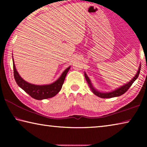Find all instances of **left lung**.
<instances>
[{"mask_svg": "<svg viewBox=\"0 0 147 147\" xmlns=\"http://www.w3.org/2000/svg\"><path fill=\"white\" fill-rule=\"evenodd\" d=\"M140 70H141V65L139 67L138 71L137 72L136 74L134 76V77H133V78L131 79L130 82H128L127 84H125L123 86L119 87V88L115 89V90H113L109 92H101V91H98L97 89H96L94 88V86H93V84H92L90 79H89V78L88 76V75H87V74L86 73H84V76H85L87 82H88L89 88L91 89V90L94 94H95V95H96L100 98H108L117 97V96H119L122 95V94H123L124 93H125L126 91L130 88L131 84H132L134 82L136 81V80L138 78L139 73H140Z\"/></svg>", "mask_w": 147, "mask_h": 147, "instance_id": "1", "label": "left lung"}]
</instances>
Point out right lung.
<instances>
[{
  "mask_svg": "<svg viewBox=\"0 0 147 147\" xmlns=\"http://www.w3.org/2000/svg\"><path fill=\"white\" fill-rule=\"evenodd\" d=\"M13 65L14 78L17 85L21 89H23L30 96L36 100H43V99L52 98L56 95L61 90L67 73H68L71 67H69L67 68L62 73L59 78L53 83L46 84V85H35V84L28 83V82L23 80V78H21L16 68L13 58Z\"/></svg>",
  "mask_w": 147,
  "mask_h": 147,
  "instance_id": "1",
  "label": "right lung"
}]
</instances>
